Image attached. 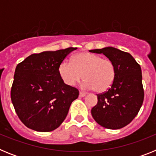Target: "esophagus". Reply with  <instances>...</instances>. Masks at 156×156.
<instances>
[{"instance_id":"1","label":"esophagus","mask_w":156,"mask_h":156,"mask_svg":"<svg viewBox=\"0 0 156 156\" xmlns=\"http://www.w3.org/2000/svg\"><path fill=\"white\" fill-rule=\"evenodd\" d=\"M79 96H80V98L85 97V96H86V94L83 93V92H80V94H79Z\"/></svg>"}]
</instances>
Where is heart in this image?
<instances>
[{
	"label": "heart",
	"instance_id": "obj_1",
	"mask_svg": "<svg viewBox=\"0 0 156 156\" xmlns=\"http://www.w3.org/2000/svg\"><path fill=\"white\" fill-rule=\"evenodd\" d=\"M72 62L63 61L58 67L59 75L66 84L73 86L83 77V89L103 93L113 83L115 66L110 59L90 52H80L73 57Z\"/></svg>",
	"mask_w": 156,
	"mask_h": 156
}]
</instances>
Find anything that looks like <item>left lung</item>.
<instances>
[{"label":"left lung","mask_w":156,"mask_h":156,"mask_svg":"<svg viewBox=\"0 0 156 156\" xmlns=\"http://www.w3.org/2000/svg\"><path fill=\"white\" fill-rule=\"evenodd\" d=\"M103 54L115 66V77L111 87L98 94V103L91 109L94 119L103 127L122 128L137 115L144 101L141 69L127 52L106 47L90 50Z\"/></svg>","instance_id":"obj_1"}]
</instances>
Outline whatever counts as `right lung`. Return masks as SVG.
I'll list each match as a JSON object with an SVG mask.
<instances>
[{"instance_id": "1", "label": "right lung", "mask_w": 156, "mask_h": 156, "mask_svg": "<svg viewBox=\"0 0 156 156\" xmlns=\"http://www.w3.org/2000/svg\"><path fill=\"white\" fill-rule=\"evenodd\" d=\"M76 49L33 54L16 66L11 98L19 118L30 129H57L79 96V90L66 85L58 72L65 58Z\"/></svg>"}]
</instances>
